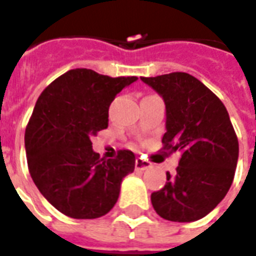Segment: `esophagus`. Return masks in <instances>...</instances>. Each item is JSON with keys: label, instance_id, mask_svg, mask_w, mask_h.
<instances>
[{"label": "esophagus", "instance_id": "34e87169", "mask_svg": "<svg viewBox=\"0 0 256 256\" xmlns=\"http://www.w3.org/2000/svg\"><path fill=\"white\" fill-rule=\"evenodd\" d=\"M150 168V162H148L146 160L136 158V170H146Z\"/></svg>", "mask_w": 256, "mask_h": 256}]
</instances>
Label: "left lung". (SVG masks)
<instances>
[{
    "instance_id": "obj_1",
    "label": "left lung",
    "mask_w": 256,
    "mask_h": 256,
    "mask_svg": "<svg viewBox=\"0 0 256 256\" xmlns=\"http://www.w3.org/2000/svg\"><path fill=\"white\" fill-rule=\"evenodd\" d=\"M141 80L162 96L166 108L164 149L180 150L176 174L152 193L154 210L165 220L189 223L210 214L231 188L239 144L227 108L194 76L172 72Z\"/></svg>"
}]
</instances>
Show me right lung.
<instances>
[{
	"mask_svg": "<svg viewBox=\"0 0 256 256\" xmlns=\"http://www.w3.org/2000/svg\"><path fill=\"white\" fill-rule=\"evenodd\" d=\"M136 76L110 78L76 68L58 76L38 96L25 130L33 182L58 210L72 219H96L112 210L136 156L120 150L100 158L91 136L108 126V107Z\"/></svg>",
	"mask_w": 256,
	"mask_h": 256,
	"instance_id": "obj_1",
	"label": "right lung"
}]
</instances>
